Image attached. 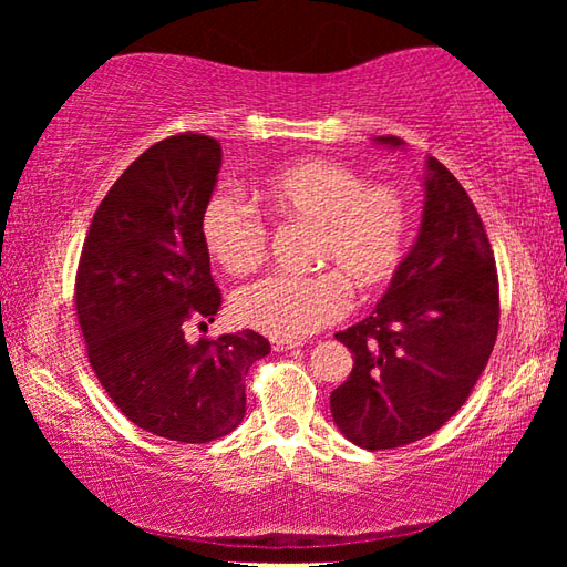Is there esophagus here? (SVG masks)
<instances>
[{"label": "esophagus", "mask_w": 567, "mask_h": 567, "mask_svg": "<svg viewBox=\"0 0 567 567\" xmlns=\"http://www.w3.org/2000/svg\"><path fill=\"white\" fill-rule=\"evenodd\" d=\"M295 348H300V342H295V340H272V350L275 352H287V350H295Z\"/></svg>", "instance_id": "esophagus-1"}]
</instances>
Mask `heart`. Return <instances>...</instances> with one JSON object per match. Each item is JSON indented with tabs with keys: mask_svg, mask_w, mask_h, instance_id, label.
Wrapping results in <instances>:
<instances>
[{
	"mask_svg": "<svg viewBox=\"0 0 567 567\" xmlns=\"http://www.w3.org/2000/svg\"><path fill=\"white\" fill-rule=\"evenodd\" d=\"M257 195L280 219L315 227L310 262L330 270L270 275L239 287L233 315L245 328L302 340L348 312V285L360 295L380 292L405 260L412 219L395 185L364 182L350 165L312 157L272 172ZM199 229L209 257L229 275L260 267L270 245L262 215L225 189L207 199Z\"/></svg>",
	"mask_w": 567,
	"mask_h": 567,
	"instance_id": "heart-1",
	"label": "heart"
}]
</instances>
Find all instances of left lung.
I'll use <instances>...</instances> for the list:
<instances>
[{
    "instance_id": "obj_1",
    "label": "left lung",
    "mask_w": 567,
    "mask_h": 567,
    "mask_svg": "<svg viewBox=\"0 0 567 567\" xmlns=\"http://www.w3.org/2000/svg\"><path fill=\"white\" fill-rule=\"evenodd\" d=\"M378 145L402 147L400 137ZM425 207L415 245L370 318L338 338L352 372L330 395L334 425L364 450L433 435L465 405L501 322L491 239L473 199L445 165L425 159Z\"/></svg>"
}]
</instances>
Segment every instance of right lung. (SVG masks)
Returning a JSON list of instances; mask_svg holds the SVG:
<instances>
[{
	"label": "right lung",
	"mask_w": 567,
	"mask_h": 567,
	"mask_svg": "<svg viewBox=\"0 0 567 567\" xmlns=\"http://www.w3.org/2000/svg\"><path fill=\"white\" fill-rule=\"evenodd\" d=\"M223 147L182 132L122 172L92 217L74 282L92 370L124 417L177 443L225 437L245 417V378L270 352L260 332L185 340L223 305L203 209ZM207 328V324H205Z\"/></svg>",
	"instance_id": "right-lung-1"
}]
</instances>
